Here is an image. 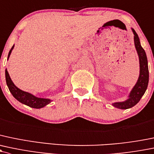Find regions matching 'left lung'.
<instances>
[{
  "instance_id": "obj_1",
  "label": "left lung",
  "mask_w": 154,
  "mask_h": 154,
  "mask_svg": "<svg viewBox=\"0 0 154 154\" xmlns=\"http://www.w3.org/2000/svg\"><path fill=\"white\" fill-rule=\"evenodd\" d=\"M132 31L134 35V44H135L136 49H137L139 58H140V77H139L137 84L131 92L128 100L122 102V103H113V106L116 108H120V109H128V108H132L133 106L139 103L147 89L148 80H149V72H148V60H147L146 54H145V50L141 46L140 39H139L137 32L133 29Z\"/></svg>"
}]
</instances>
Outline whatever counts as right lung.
Here are the masks:
<instances>
[{"label":"right lung","mask_w":154,"mask_h":154,"mask_svg":"<svg viewBox=\"0 0 154 154\" xmlns=\"http://www.w3.org/2000/svg\"><path fill=\"white\" fill-rule=\"evenodd\" d=\"M13 48H14V46H12V48L10 49V51H9L8 58L9 57V55H10L11 52H12V50ZM5 74H6V84H7L8 88H9V91H10L11 94H12L13 97H14L16 100H18L19 102H20L23 104H25L26 105V106L32 107V108H40L46 106V105L48 104V103H51V100H48V99L36 97L31 94L28 93V92L23 91L19 89V88H17V87H16L15 85H14V84L13 83L10 77H9V73H8L6 69V72H5Z\"/></svg>","instance_id":"obj_1"}]
</instances>
